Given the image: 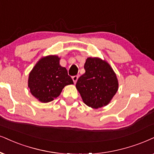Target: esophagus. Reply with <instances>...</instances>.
<instances>
[{
	"instance_id": "obj_1",
	"label": "esophagus",
	"mask_w": 154,
	"mask_h": 154,
	"mask_svg": "<svg viewBox=\"0 0 154 154\" xmlns=\"http://www.w3.org/2000/svg\"><path fill=\"white\" fill-rule=\"evenodd\" d=\"M77 79H78V76H77V75L73 76V77H72V80H73V82H74V83L77 82Z\"/></svg>"
}]
</instances>
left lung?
<instances>
[{"label": "left lung", "instance_id": "1", "mask_svg": "<svg viewBox=\"0 0 154 154\" xmlns=\"http://www.w3.org/2000/svg\"><path fill=\"white\" fill-rule=\"evenodd\" d=\"M84 67L85 73L76 83L84 103L93 109L106 106L118 91L115 72L107 62L99 57H87Z\"/></svg>", "mask_w": 154, "mask_h": 154}]
</instances>
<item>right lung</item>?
Here are the masks:
<instances>
[{"label":"right lung","instance_id":"obj_1","mask_svg":"<svg viewBox=\"0 0 154 154\" xmlns=\"http://www.w3.org/2000/svg\"><path fill=\"white\" fill-rule=\"evenodd\" d=\"M60 60L57 55L42 57L29 74L30 91L40 102L54 100L59 97L66 85L74 84L67 69L60 65Z\"/></svg>","mask_w":154,"mask_h":154}]
</instances>
